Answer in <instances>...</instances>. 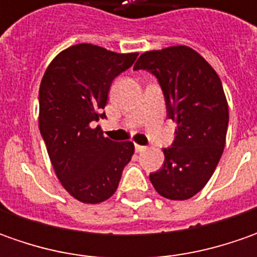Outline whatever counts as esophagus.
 I'll use <instances>...</instances> for the list:
<instances>
[{
    "mask_svg": "<svg viewBox=\"0 0 257 257\" xmlns=\"http://www.w3.org/2000/svg\"><path fill=\"white\" fill-rule=\"evenodd\" d=\"M134 147H136V152H137V153H142V152L146 150V147H144V146H140V144H136Z\"/></svg>",
    "mask_w": 257,
    "mask_h": 257,
    "instance_id": "obj_1",
    "label": "esophagus"
}]
</instances>
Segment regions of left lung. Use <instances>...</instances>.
<instances>
[{"label": "left lung", "instance_id": "1", "mask_svg": "<svg viewBox=\"0 0 257 257\" xmlns=\"http://www.w3.org/2000/svg\"><path fill=\"white\" fill-rule=\"evenodd\" d=\"M134 70H147L157 78L167 117L177 124L172 147L163 149V167L150 173V182L166 199L187 200L210 180L224 149L229 107L222 81L186 45L147 51Z\"/></svg>", "mask_w": 257, "mask_h": 257}]
</instances>
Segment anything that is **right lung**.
Listing matches in <instances>:
<instances>
[{"instance_id": "right-lung-1", "label": "right lung", "mask_w": 257, "mask_h": 257, "mask_svg": "<svg viewBox=\"0 0 257 257\" xmlns=\"http://www.w3.org/2000/svg\"><path fill=\"white\" fill-rule=\"evenodd\" d=\"M137 55L73 45L55 57L41 80L40 133L58 180L80 202L95 204L111 197L132 160V142H113L93 123L105 117L113 80Z\"/></svg>"}]
</instances>
